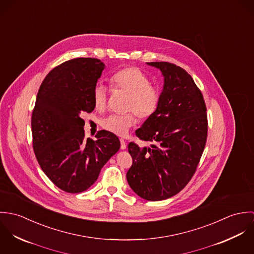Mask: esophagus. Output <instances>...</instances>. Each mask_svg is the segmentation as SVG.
Segmentation results:
<instances>
[{"label": "esophagus", "mask_w": 254, "mask_h": 254, "mask_svg": "<svg viewBox=\"0 0 254 254\" xmlns=\"http://www.w3.org/2000/svg\"><path fill=\"white\" fill-rule=\"evenodd\" d=\"M120 148L121 149H126V142L123 140V139H120Z\"/></svg>", "instance_id": "34e87169"}]
</instances>
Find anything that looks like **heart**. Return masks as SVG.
Listing matches in <instances>:
<instances>
[{"label": "heart", "instance_id": "1", "mask_svg": "<svg viewBox=\"0 0 254 254\" xmlns=\"http://www.w3.org/2000/svg\"><path fill=\"white\" fill-rule=\"evenodd\" d=\"M110 86L113 91H121L128 95L125 109L133 111L123 115L112 114L102 121V126L110 133L124 137L136 123V115L141 119H147L154 114L159 105V92L150 84L149 78L140 68L126 67L111 76ZM93 101L96 109L103 111L107 108L108 90L98 84L94 87Z\"/></svg>", "mask_w": 254, "mask_h": 254}]
</instances>
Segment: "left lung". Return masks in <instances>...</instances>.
Listing matches in <instances>:
<instances>
[{"label": "left lung", "instance_id": "left-lung-1", "mask_svg": "<svg viewBox=\"0 0 254 254\" xmlns=\"http://www.w3.org/2000/svg\"><path fill=\"white\" fill-rule=\"evenodd\" d=\"M164 78L159 105L136 136L148 147L130 143L133 163L126 177L142 198L157 201L177 194L191 179L207 137L206 107L191 76L164 62L146 63Z\"/></svg>", "mask_w": 254, "mask_h": 254}]
</instances>
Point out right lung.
I'll list each match as a JSON object with an SVG mask.
<instances>
[{"mask_svg": "<svg viewBox=\"0 0 254 254\" xmlns=\"http://www.w3.org/2000/svg\"><path fill=\"white\" fill-rule=\"evenodd\" d=\"M105 67L98 59L67 61L50 71L37 94L33 149L43 172L66 192L88 190L120 148L117 136L106 130L96 135V141L84 138L81 115L95 109L93 91Z\"/></svg>", "mask_w": 254, "mask_h": 254, "instance_id": "1", "label": "right lung"}]
</instances>
